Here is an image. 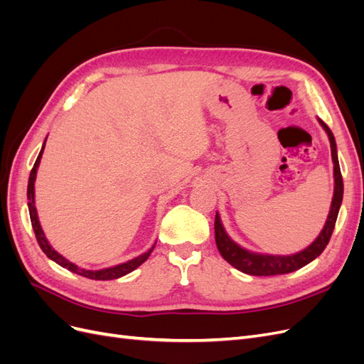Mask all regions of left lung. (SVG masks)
I'll use <instances>...</instances> for the list:
<instances>
[{
  "label": "left lung",
  "mask_w": 364,
  "mask_h": 364,
  "mask_svg": "<svg viewBox=\"0 0 364 364\" xmlns=\"http://www.w3.org/2000/svg\"><path fill=\"white\" fill-rule=\"evenodd\" d=\"M318 123H321V126L328 134L329 144H331L333 162H334V197H333L331 209H329V214L322 232L318 234V237L306 249L293 253V255H262V253L249 252L241 246H238L235 241L230 240L217 213L215 223H214L217 249L230 266H234L240 272L253 274V277H273V274L291 273L297 269L306 266V264L311 262L313 259H316L329 243V238H331L334 226H336L341 199H343V179H341L340 165L337 158V146H336L333 132L322 119H318Z\"/></svg>",
  "instance_id": "obj_1"
}]
</instances>
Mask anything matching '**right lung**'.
Returning a JSON list of instances; mask_svg holds the SVG:
<instances>
[{
	"label": "right lung",
	"instance_id": "right-lung-1",
	"mask_svg": "<svg viewBox=\"0 0 364 364\" xmlns=\"http://www.w3.org/2000/svg\"><path fill=\"white\" fill-rule=\"evenodd\" d=\"M43 147H46V142H43V146L41 149V153L35 162V165H33V168L30 171V178H28V186H27V197H28V211H30V220H31V226H33V230H35V235H36V240L42 249V252L46 253V255L53 259L54 262H58L59 266L68 269L70 272L73 273H77L80 274V277H85V278H90V279H97V281H109V279H117V278H121L124 277V274L134 272L136 267H139L142 262H144L149 257L150 253L153 250V246L151 249H149L146 253H142V255L130 259L127 262H123V264H118V266H114V267H109V269H102V270H86V269H80L79 266H75V264H73L71 261H68L67 258H63L60 253H58L56 250H54L50 243L46 238V234H43V230L41 228V223L38 220V213H36V206H35V181H36V171H38V167H39V162H41V158H42V153H43ZM156 245V243H155Z\"/></svg>",
	"mask_w": 364,
	"mask_h": 364
}]
</instances>
